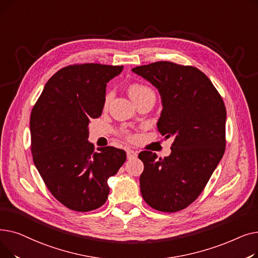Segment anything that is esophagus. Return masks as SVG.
Masks as SVG:
<instances>
[{
	"instance_id": "esophagus-1",
	"label": "esophagus",
	"mask_w": 258,
	"mask_h": 258,
	"mask_svg": "<svg viewBox=\"0 0 258 258\" xmlns=\"http://www.w3.org/2000/svg\"><path fill=\"white\" fill-rule=\"evenodd\" d=\"M126 156H127V159L131 160V159H134V158L137 157V153L132 151V150H127L126 151Z\"/></svg>"
}]
</instances>
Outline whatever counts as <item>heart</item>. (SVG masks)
<instances>
[{"label": "heart", "mask_w": 258, "mask_h": 258, "mask_svg": "<svg viewBox=\"0 0 258 258\" xmlns=\"http://www.w3.org/2000/svg\"><path fill=\"white\" fill-rule=\"evenodd\" d=\"M128 93L131 95V97L135 100V101H138L139 99H141L142 97H144L145 95L150 94V93H154L153 90L151 88H148L147 86L143 85V84H139V83H133L128 86ZM111 98H112V93H106L105 96H104V106H106L108 103H110L111 101ZM122 134L124 135L125 137H127L128 139H132L133 136L125 132V131H122Z\"/></svg>", "instance_id": "obj_1"}]
</instances>
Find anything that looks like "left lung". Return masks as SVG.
I'll return each mask as SVG.
<instances>
[{"mask_svg":"<svg viewBox=\"0 0 258 258\" xmlns=\"http://www.w3.org/2000/svg\"><path fill=\"white\" fill-rule=\"evenodd\" d=\"M132 71L159 90L163 110L157 126L162 136L174 139L168 157L158 158L150 151L139 154L144 164L142 198L162 212L183 210L204 190L225 153V103L196 67L156 61Z\"/></svg>","mask_w":258,"mask_h":258,"instance_id":"left-lung-1","label":"left lung"}]
</instances>
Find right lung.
<instances>
[{
	"instance_id": "obj_1",
	"label": "right lung",
	"mask_w": 258,
	"mask_h": 258,
	"mask_svg": "<svg viewBox=\"0 0 258 258\" xmlns=\"http://www.w3.org/2000/svg\"><path fill=\"white\" fill-rule=\"evenodd\" d=\"M123 66L76 63L46 84L30 116L31 153L49 191L63 206L87 212L101 207L108 178L126 160L123 150L88 141L89 122L101 116L106 84Z\"/></svg>"
}]
</instances>
